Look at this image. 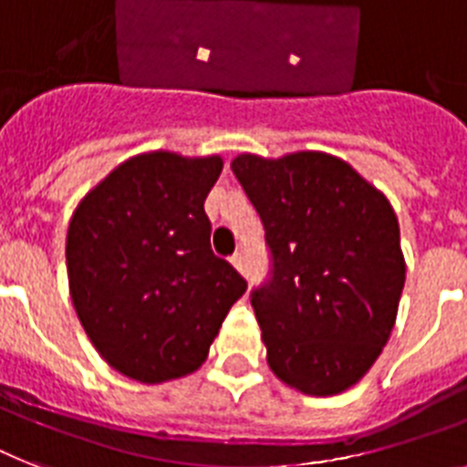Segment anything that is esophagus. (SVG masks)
<instances>
[{"instance_id":"obj_1","label":"esophagus","mask_w":467,"mask_h":467,"mask_svg":"<svg viewBox=\"0 0 467 467\" xmlns=\"http://www.w3.org/2000/svg\"><path fill=\"white\" fill-rule=\"evenodd\" d=\"M230 264H233V266L237 268V271H244V266H246L244 252H234L233 256H230Z\"/></svg>"}]
</instances>
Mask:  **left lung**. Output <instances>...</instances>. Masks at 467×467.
Here are the masks:
<instances>
[{"label": "left lung", "mask_w": 467, "mask_h": 467, "mask_svg": "<svg viewBox=\"0 0 467 467\" xmlns=\"http://www.w3.org/2000/svg\"><path fill=\"white\" fill-rule=\"evenodd\" d=\"M233 172L264 223L268 278L252 290L275 377L336 396L391 336L405 285L391 203L340 158L240 155Z\"/></svg>", "instance_id": "left-lung-1"}]
</instances>
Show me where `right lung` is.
I'll return each instance as SVG.
<instances>
[{"mask_svg": "<svg viewBox=\"0 0 467 467\" xmlns=\"http://www.w3.org/2000/svg\"><path fill=\"white\" fill-rule=\"evenodd\" d=\"M223 161L146 153L78 203L67 233L71 299L117 371L161 384L203 365L246 280L211 252L203 211Z\"/></svg>", "mask_w": 467, "mask_h": 467, "instance_id": "add662e5", "label": "right lung"}]
</instances>
